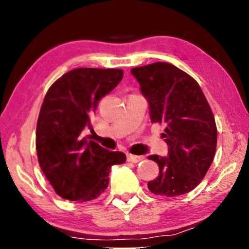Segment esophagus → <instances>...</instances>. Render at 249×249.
Here are the masks:
<instances>
[{
    "label": "esophagus",
    "mask_w": 249,
    "mask_h": 249,
    "mask_svg": "<svg viewBox=\"0 0 249 249\" xmlns=\"http://www.w3.org/2000/svg\"><path fill=\"white\" fill-rule=\"evenodd\" d=\"M142 156H137V155H132V154H128L127 155V161L128 162H132V163H138L142 161Z\"/></svg>",
    "instance_id": "esophagus-1"
}]
</instances>
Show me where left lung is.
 I'll use <instances>...</instances> for the list:
<instances>
[{"mask_svg": "<svg viewBox=\"0 0 249 249\" xmlns=\"http://www.w3.org/2000/svg\"><path fill=\"white\" fill-rule=\"evenodd\" d=\"M154 124L164 125L168 155H149L159 176L147 187L155 195L180 196L205 177L216 149V124L197 81L173 64L156 62L131 69Z\"/></svg>", "mask_w": 249, "mask_h": 249, "instance_id": "left-lung-1", "label": "left lung"}]
</instances>
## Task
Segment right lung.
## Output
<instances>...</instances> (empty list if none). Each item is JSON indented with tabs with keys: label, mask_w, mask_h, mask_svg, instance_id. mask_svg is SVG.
Masks as SVG:
<instances>
[{
	"label": "right lung",
	"mask_w": 249,
	"mask_h": 249,
	"mask_svg": "<svg viewBox=\"0 0 249 249\" xmlns=\"http://www.w3.org/2000/svg\"><path fill=\"white\" fill-rule=\"evenodd\" d=\"M122 77L120 69L79 68L64 73L47 90L37 121V158L47 180L64 199L97 198L107 188L112 165L125 162L124 153L107 151L83 137L85 129H91L98 101Z\"/></svg>",
	"instance_id": "right-lung-1"
}]
</instances>
